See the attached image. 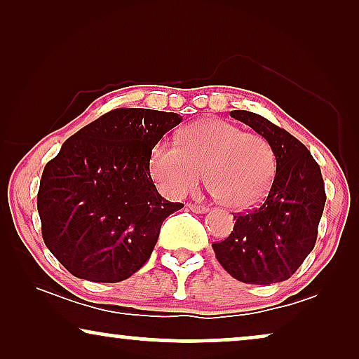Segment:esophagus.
<instances>
[{"label":"esophagus","instance_id":"1","mask_svg":"<svg viewBox=\"0 0 359 359\" xmlns=\"http://www.w3.org/2000/svg\"><path fill=\"white\" fill-rule=\"evenodd\" d=\"M188 208L196 214H205L209 210V208H205V205H199V204H188Z\"/></svg>","mask_w":359,"mask_h":359}]
</instances>
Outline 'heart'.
Returning <instances> with one entry per match:
<instances>
[{
    "instance_id": "1",
    "label": "heart",
    "mask_w": 359,
    "mask_h": 359,
    "mask_svg": "<svg viewBox=\"0 0 359 359\" xmlns=\"http://www.w3.org/2000/svg\"><path fill=\"white\" fill-rule=\"evenodd\" d=\"M150 175L170 198L193 193L203 176L220 203L245 209L258 203L271 184L276 158L269 142L257 132H242L222 119L186 126L178 145L158 142L150 151Z\"/></svg>"
}]
</instances>
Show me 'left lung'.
<instances>
[{"instance_id":"left-lung-1","label":"left lung","mask_w":359,"mask_h":359,"mask_svg":"<svg viewBox=\"0 0 359 359\" xmlns=\"http://www.w3.org/2000/svg\"><path fill=\"white\" fill-rule=\"evenodd\" d=\"M230 116L271 144L276 175L263 204L233 215L229 237L212 243L215 258L242 283L286 281L316 245L327 199L320 166L306 145L263 116L250 111H232Z\"/></svg>"}]
</instances>
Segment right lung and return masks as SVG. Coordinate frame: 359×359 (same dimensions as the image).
I'll use <instances>...</instances> for the list:
<instances>
[{"mask_svg": "<svg viewBox=\"0 0 359 359\" xmlns=\"http://www.w3.org/2000/svg\"><path fill=\"white\" fill-rule=\"evenodd\" d=\"M180 122L175 112L109 111L46 165L37 194L42 238L73 276L119 283L150 258L163 220L183 208L156 191L150 151Z\"/></svg>", "mask_w": 359, "mask_h": 359, "instance_id": "obj_1", "label": "right lung"}]
</instances>
